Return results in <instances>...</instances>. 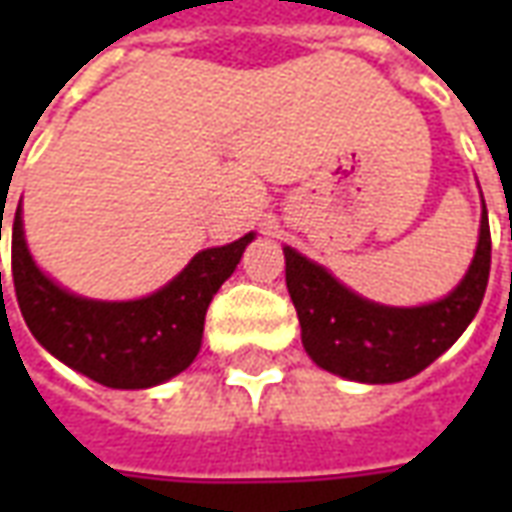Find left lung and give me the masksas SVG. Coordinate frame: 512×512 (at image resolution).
Returning <instances> with one entry per match:
<instances>
[{"mask_svg":"<svg viewBox=\"0 0 512 512\" xmlns=\"http://www.w3.org/2000/svg\"><path fill=\"white\" fill-rule=\"evenodd\" d=\"M491 271V230L483 202L480 241L461 285L422 307H384L356 296L318 263L285 246V282L310 359L334 376L395 384L436 362L480 310Z\"/></svg>","mask_w":512,"mask_h":512,"instance_id":"obj_1","label":"left lung"}]
</instances>
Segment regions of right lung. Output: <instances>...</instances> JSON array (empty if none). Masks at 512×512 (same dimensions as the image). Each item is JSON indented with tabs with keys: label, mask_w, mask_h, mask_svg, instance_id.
<instances>
[{
	"label": "right lung",
	"mask_w": 512,
	"mask_h": 512,
	"mask_svg": "<svg viewBox=\"0 0 512 512\" xmlns=\"http://www.w3.org/2000/svg\"><path fill=\"white\" fill-rule=\"evenodd\" d=\"M255 233L213 246L169 285L136 301H93L51 282L29 255L21 208L13 219V285L29 332L51 356L112 389H147L183 373L200 351L213 293Z\"/></svg>",
	"instance_id": "right-lung-1"
}]
</instances>
